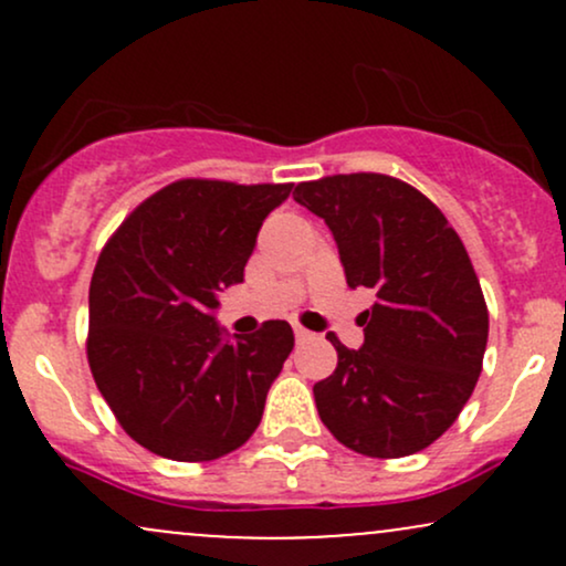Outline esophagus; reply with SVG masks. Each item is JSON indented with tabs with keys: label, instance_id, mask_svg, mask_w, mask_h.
<instances>
[{
	"label": "esophagus",
	"instance_id": "34e87169",
	"mask_svg": "<svg viewBox=\"0 0 566 566\" xmlns=\"http://www.w3.org/2000/svg\"><path fill=\"white\" fill-rule=\"evenodd\" d=\"M311 337H314V333H308V329H303V327H295V340H297V343L311 340Z\"/></svg>",
	"mask_w": 566,
	"mask_h": 566
}]
</instances>
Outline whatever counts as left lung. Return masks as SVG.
<instances>
[{"instance_id":"8db88e82","label":"left lung","mask_w":566,"mask_h":566,"mask_svg":"<svg viewBox=\"0 0 566 566\" xmlns=\"http://www.w3.org/2000/svg\"><path fill=\"white\" fill-rule=\"evenodd\" d=\"M292 197L329 226L348 287L378 295L359 316V350L327 335L337 367L314 386L322 423L367 458L426 450L471 399L490 333L458 231L426 193L391 175H327L297 184Z\"/></svg>"}]
</instances>
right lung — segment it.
<instances>
[{
    "mask_svg": "<svg viewBox=\"0 0 566 566\" xmlns=\"http://www.w3.org/2000/svg\"><path fill=\"white\" fill-rule=\"evenodd\" d=\"M292 184L184 178L140 201L90 282L87 361L114 418L148 452L207 463L244 444L295 337L282 319L233 340L210 311L244 279Z\"/></svg>",
    "mask_w": 566,
    "mask_h": 566,
    "instance_id": "add662e5",
    "label": "right lung"
}]
</instances>
